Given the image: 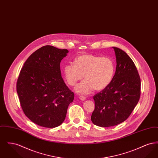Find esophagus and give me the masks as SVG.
I'll use <instances>...</instances> for the list:
<instances>
[{"label": "esophagus", "mask_w": 158, "mask_h": 158, "mask_svg": "<svg viewBox=\"0 0 158 158\" xmlns=\"http://www.w3.org/2000/svg\"><path fill=\"white\" fill-rule=\"evenodd\" d=\"M79 99L81 100V101H85L86 99V97L85 96H83V95H81L79 96Z\"/></svg>", "instance_id": "34e87169"}]
</instances>
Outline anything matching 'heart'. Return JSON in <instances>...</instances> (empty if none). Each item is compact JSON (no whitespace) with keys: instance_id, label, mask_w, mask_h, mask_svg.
Returning a JSON list of instances; mask_svg holds the SVG:
<instances>
[{"instance_id":"b5f03b06","label":"heart","mask_w":158,"mask_h":158,"mask_svg":"<svg viewBox=\"0 0 158 158\" xmlns=\"http://www.w3.org/2000/svg\"><path fill=\"white\" fill-rule=\"evenodd\" d=\"M114 72L115 64L112 59L90 54L77 57L75 64L69 63L63 69L65 80L70 86L75 85L84 76L85 80L75 88L76 91L82 94H89L94 89H105L112 81Z\"/></svg>"}]
</instances>
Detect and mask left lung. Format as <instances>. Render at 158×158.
Returning <instances> with one entry per match:
<instances>
[{"mask_svg":"<svg viewBox=\"0 0 158 158\" xmlns=\"http://www.w3.org/2000/svg\"><path fill=\"white\" fill-rule=\"evenodd\" d=\"M117 67L111 83L94 96L95 110L91 121L96 126L108 127L127 120L140 97V78L135 64L127 54L113 47Z\"/></svg>","mask_w":158,"mask_h":158,"instance_id":"obj_1","label":"left lung"}]
</instances>
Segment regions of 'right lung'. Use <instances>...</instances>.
Segmentation results:
<instances>
[{"label": "right lung", "mask_w": 158, "mask_h": 158, "mask_svg": "<svg viewBox=\"0 0 158 158\" xmlns=\"http://www.w3.org/2000/svg\"><path fill=\"white\" fill-rule=\"evenodd\" d=\"M67 49L45 45L25 62L16 83V91L25 115L40 126L56 127L64 121L74 94L60 71Z\"/></svg>", "instance_id": "1"}]
</instances>
